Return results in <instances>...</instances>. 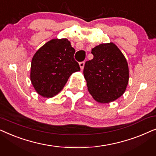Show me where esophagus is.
Returning <instances> with one entry per match:
<instances>
[{"label": "esophagus", "mask_w": 156, "mask_h": 156, "mask_svg": "<svg viewBox=\"0 0 156 156\" xmlns=\"http://www.w3.org/2000/svg\"><path fill=\"white\" fill-rule=\"evenodd\" d=\"M80 67L81 70H83L84 67V62H80Z\"/></svg>", "instance_id": "esophagus-1"}]
</instances>
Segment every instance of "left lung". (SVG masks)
I'll return each mask as SVG.
<instances>
[{
  "mask_svg": "<svg viewBox=\"0 0 156 156\" xmlns=\"http://www.w3.org/2000/svg\"><path fill=\"white\" fill-rule=\"evenodd\" d=\"M91 54L94 58L86 62L83 72L89 92L99 103L114 101L123 94L129 83L126 59L113 42L96 46Z\"/></svg>",
  "mask_w": 156,
  "mask_h": 156,
  "instance_id": "left-lung-1",
  "label": "left lung"
}]
</instances>
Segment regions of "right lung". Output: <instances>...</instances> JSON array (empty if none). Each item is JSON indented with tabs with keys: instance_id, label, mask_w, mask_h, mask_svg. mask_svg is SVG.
<instances>
[{
	"instance_id": "add662e5",
	"label": "right lung",
	"mask_w": 156,
	"mask_h": 156,
	"mask_svg": "<svg viewBox=\"0 0 156 156\" xmlns=\"http://www.w3.org/2000/svg\"><path fill=\"white\" fill-rule=\"evenodd\" d=\"M74 52L66 38L51 40L35 52L31 62L30 80L38 94L53 97L62 91L72 73L80 71Z\"/></svg>"
}]
</instances>
